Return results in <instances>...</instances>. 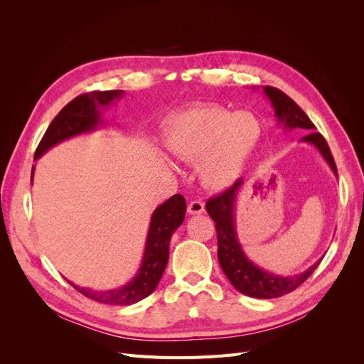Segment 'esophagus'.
I'll list each match as a JSON object with an SVG mask.
<instances>
[{
	"mask_svg": "<svg viewBox=\"0 0 364 364\" xmlns=\"http://www.w3.org/2000/svg\"><path fill=\"white\" fill-rule=\"evenodd\" d=\"M205 213V205L199 200H194L188 205V214L197 215V214H203Z\"/></svg>",
	"mask_w": 364,
	"mask_h": 364,
	"instance_id": "esophagus-1",
	"label": "esophagus"
}]
</instances>
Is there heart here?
Returning a JSON list of instances; mask_svg holds the SVG:
<instances>
[{"label": "heart", "instance_id": "1", "mask_svg": "<svg viewBox=\"0 0 364 364\" xmlns=\"http://www.w3.org/2000/svg\"><path fill=\"white\" fill-rule=\"evenodd\" d=\"M262 135L261 121L249 111L230 114L218 105H202L170 115L162 136L178 159L199 164L205 188L226 191L243 174Z\"/></svg>", "mask_w": 364, "mask_h": 364}]
</instances>
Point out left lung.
<instances>
[{"label": "left lung", "instance_id": "8db88e82", "mask_svg": "<svg viewBox=\"0 0 364 364\" xmlns=\"http://www.w3.org/2000/svg\"><path fill=\"white\" fill-rule=\"evenodd\" d=\"M262 92L267 97V100L273 107L278 124L284 130L302 129L308 132L304 138H301V142L316 147V150L321 153L322 158L329 165V168H331L333 173L337 176L336 162L331 151H329L325 138L318 134V132H311L316 127L302 109L297 106L289 95H285L282 91L277 90V87L264 86ZM246 183L247 179H238L234 183V186H230V188L226 190L222 196L209 199L206 202V211L215 223L218 243L217 257L220 267L225 272L229 282L232 284L240 293H243L249 297H257V299H273V297L287 294L299 287V285H302L308 279V277L316 270L318 264H321L323 257L316 261L313 266L308 267L305 272L287 274V277L272 273L257 266V264L245 253L243 246H241L237 235L235 206L238 196L245 190Z\"/></svg>", "mask_w": 364, "mask_h": 364}]
</instances>
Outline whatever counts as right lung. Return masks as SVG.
<instances>
[{
  "mask_svg": "<svg viewBox=\"0 0 364 364\" xmlns=\"http://www.w3.org/2000/svg\"><path fill=\"white\" fill-rule=\"evenodd\" d=\"M124 97V91H94L75 97L65 106L48 126L35 153V161L60 142L97 130L106 124L103 109L115 105ZM35 178V165L31 168V182ZM186 203L183 196L174 194L159 205L151 214L139 269L127 284L112 290H92L79 287L68 281L73 287L90 299L107 305H132L144 299L155 291L167 267L170 240L185 218Z\"/></svg>",
  "mask_w": 364,
  "mask_h": 364,
  "instance_id": "1",
  "label": "right lung"
}]
</instances>
